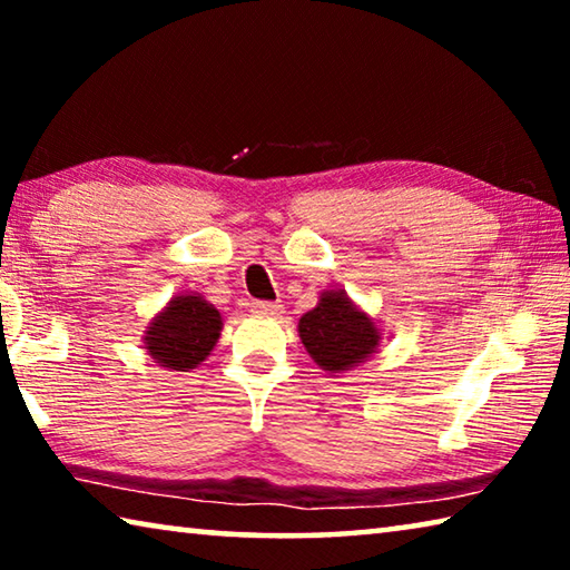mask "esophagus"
<instances>
[{
	"instance_id": "obj_1",
	"label": "esophagus",
	"mask_w": 570,
	"mask_h": 570,
	"mask_svg": "<svg viewBox=\"0 0 570 570\" xmlns=\"http://www.w3.org/2000/svg\"><path fill=\"white\" fill-rule=\"evenodd\" d=\"M250 308H254V312L262 314V316H282L284 314V306L274 304V302H254V304H250Z\"/></svg>"
}]
</instances>
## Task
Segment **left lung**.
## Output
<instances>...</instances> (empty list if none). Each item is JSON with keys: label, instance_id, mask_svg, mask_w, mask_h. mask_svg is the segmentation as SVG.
Instances as JSON below:
<instances>
[{"label": "left lung", "instance_id": "8db88e82", "mask_svg": "<svg viewBox=\"0 0 570 570\" xmlns=\"http://www.w3.org/2000/svg\"><path fill=\"white\" fill-rule=\"evenodd\" d=\"M298 340L324 372L340 374L380 350V322L356 306L344 288H324L320 304L298 320Z\"/></svg>", "mask_w": 570, "mask_h": 570}]
</instances>
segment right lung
<instances>
[{"instance_id":"add662e5","label":"right lung","mask_w":570,"mask_h":570,"mask_svg":"<svg viewBox=\"0 0 570 570\" xmlns=\"http://www.w3.org/2000/svg\"><path fill=\"white\" fill-rule=\"evenodd\" d=\"M220 330L218 308L196 292H183L148 322L142 350L170 372H190L214 352Z\"/></svg>"}]
</instances>
